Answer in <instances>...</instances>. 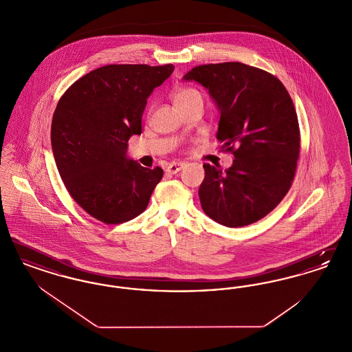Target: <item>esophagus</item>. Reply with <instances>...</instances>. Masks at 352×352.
Returning a JSON list of instances; mask_svg holds the SVG:
<instances>
[{
  "instance_id": "esophagus-1",
  "label": "esophagus",
  "mask_w": 352,
  "mask_h": 352,
  "mask_svg": "<svg viewBox=\"0 0 352 352\" xmlns=\"http://www.w3.org/2000/svg\"><path fill=\"white\" fill-rule=\"evenodd\" d=\"M182 168H184V162H171V164H168L166 171L170 173V174H177V173L181 171Z\"/></svg>"
}]
</instances>
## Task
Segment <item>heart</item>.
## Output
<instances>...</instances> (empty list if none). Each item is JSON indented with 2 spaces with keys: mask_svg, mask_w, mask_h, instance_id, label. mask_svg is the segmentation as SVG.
<instances>
[{
  "mask_svg": "<svg viewBox=\"0 0 352 352\" xmlns=\"http://www.w3.org/2000/svg\"><path fill=\"white\" fill-rule=\"evenodd\" d=\"M199 95V92L194 88H190V87H182V88H178L175 91V95H174V102H179V101L186 100L191 96H197Z\"/></svg>",
  "mask_w": 352,
  "mask_h": 352,
  "instance_id": "1",
  "label": "heart"
}]
</instances>
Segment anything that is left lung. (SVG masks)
<instances>
[{"label":"left lung","instance_id":"8db88e82","mask_svg":"<svg viewBox=\"0 0 352 352\" xmlns=\"http://www.w3.org/2000/svg\"><path fill=\"white\" fill-rule=\"evenodd\" d=\"M184 80L208 91L220 113L217 138L234 157L226 170L203 165L204 214L231 228L264 218L289 191L300 155L298 118L284 84L240 62L198 66Z\"/></svg>","mask_w":352,"mask_h":352}]
</instances>
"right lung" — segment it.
<instances>
[{
    "label": "right lung",
    "instance_id": "right-lung-1",
    "mask_svg": "<svg viewBox=\"0 0 352 352\" xmlns=\"http://www.w3.org/2000/svg\"><path fill=\"white\" fill-rule=\"evenodd\" d=\"M174 66L109 65L72 84L51 122L55 164L69 195L91 217L120 224L145 211L164 175L128 157V141L141 134L148 98Z\"/></svg>",
    "mask_w": 352,
    "mask_h": 352
}]
</instances>
